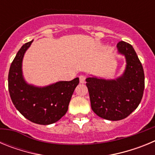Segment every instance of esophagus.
<instances>
[{"label":"esophagus","mask_w":155,"mask_h":155,"mask_svg":"<svg viewBox=\"0 0 155 155\" xmlns=\"http://www.w3.org/2000/svg\"><path fill=\"white\" fill-rule=\"evenodd\" d=\"M85 79H86V77L84 75H80L79 76V80H80V83H84L85 82Z\"/></svg>","instance_id":"34e87169"}]
</instances>
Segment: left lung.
<instances>
[{"instance_id":"1","label":"left lung","mask_w":155,"mask_h":155,"mask_svg":"<svg viewBox=\"0 0 155 155\" xmlns=\"http://www.w3.org/2000/svg\"><path fill=\"white\" fill-rule=\"evenodd\" d=\"M117 48L126 57L124 74L115 80L96 77L86 79L93 112L112 121L125 119L132 113L141 101L144 90L143 67L133 46L120 41Z\"/></svg>"}]
</instances>
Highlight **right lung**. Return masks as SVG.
<instances>
[{
	"label": "right lung",
	"mask_w": 155,
	"mask_h": 155,
	"mask_svg": "<svg viewBox=\"0 0 155 155\" xmlns=\"http://www.w3.org/2000/svg\"><path fill=\"white\" fill-rule=\"evenodd\" d=\"M32 41L21 46L11 64L8 90L14 105L24 117L35 124L49 125L66 114L79 78L42 87L27 84L23 78L21 65L25 53Z\"/></svg>",
	"instance_id": "obj_1"
}]
</instances>
